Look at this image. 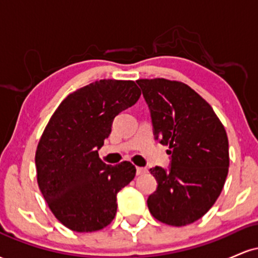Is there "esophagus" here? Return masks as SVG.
Here are the masks:
<instances>
[{"mask_svg": "<svg viewBox=\"0 0 258 258\" xmlns=\"http://www.w3.org/2000/svg\"><path fill=\"white\" fill-rule=\"evenodd\" d=\"M136 171H137V174H144L147 173V168L146 167H137L136 168Z\"/></svg>", "mask_w": 258, "mask_h": 258, "instance_id": "34e87169", "label": "esophagus"}]
</instances>
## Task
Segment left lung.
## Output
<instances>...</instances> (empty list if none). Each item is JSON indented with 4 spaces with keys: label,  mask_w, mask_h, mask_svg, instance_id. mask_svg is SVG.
<instances>
[{
    "label": "left lung",
    "mask_w": 258,
    "mask_h": 258,
    "mask_svg": "<svg viewBox=\"0 0 258 258\" xmlns=\"http://www.w3.org/2000/svg\"><path fill=\"white\" fill-rule=\"evenodd\" d=\"M154 136L167 146L171 167H154L158 188L148 198L149 211L168 226L182 227L214 206L229 167L228 137L214 109L188 85L166 79H142Z\"/></svg>",
    "instance_id": "1"
}]
</instances>
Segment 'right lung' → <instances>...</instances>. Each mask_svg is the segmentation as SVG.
I'll return each mask as SVG.
<instances>
[{"instance_id": "add662e5", "label": "right lung", "mask_w": 258, "mask_h": 258, "mask_svg": "<svg viewBox=\"0 0 258 258\" xmlns=\"http://www.w3.org/2000/svg\"><path fill=\"white\" fill-rule=\"evenodd\" d=\"M135 81L99 80L79 88L59 104L37 144V183L55 218L79 233L96 232L116 215V195L136 176L130 161L106 165L98 149L112 120L135 104Z\"/></svg>"}]
</instances>
